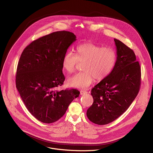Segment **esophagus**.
<instances>
[{
	"label": "esophagus",
	"mask_w": 153,
	"mask_h": 153,
	"mask_svg": "<svg viewBox=\"0 0 153 153\" xmlns=\"http://www.w3.org/2000/svg\"><path fill=\"white\" fill-rule=\"evenodd\" d=\"M80 93H81V95H84V94H87L88 92L87 91H85V90H81V91H80Z\"/></svg>",
	"instance_id": "obj_1"
}]
</instances>
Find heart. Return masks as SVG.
I'll use <instances>...</instances> for the list:
<instances>
[{
  "mask_svg": "<svg viewBox=\"0 0 153 153\" xmlns=\"http://www.w3.org/2000/svg\"><path fill=\"white\" fill-rule=\"evenodd\" d=\"M117 53L112 47H102L92 44L78 45L75 54L68 52L64 55L62 65L68 73L75 71L78 62L82 63V71L68 79L70 87L84 88L89 87L94 79L101 81L107 77L116 64Z\"/></svg>",
  "mask_w": 153,
  "mask_h": 153,
  "instance_id": "heart-1",
  "label": "heart"
}]
</instances>
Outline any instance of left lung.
<instances>
[{"label":"left lung","mask_w":153,"mask_h":153,"mask_svg":"<svg viewBox=\"0 0 153 153\" xmlns=\"http://www.w3.org/2000/svg\"><path fill=\"white\" fill-rule=\"evenodd\" d=\"M116 64L109 75L91 89L94 102L88 109V119L105 125L114 121L128 108L137 97L141 84V68L134 51L114 39Z\"/></svg>","instance_id":"left-lung-1"}]
</instances>
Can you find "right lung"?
<instances>
[{
	"mask_svg": "<svg viewBox=\"0 0 153 153\" xmlns=\"http://www.w3.org/2000/svg\"><path fill=\"white\" fill-rule=\"evenodd\" d=\"M75 41L72 32H55L33 41L21 55L16 87L26 108L44 123L60 119L80 94L76 89L56 90L65 81L62 58Z\"/></svg>",
	"mask_w": 153,
	"mask_h": 153,
	"instance_id": "add662e5",
	"label": "right lung"
}]
</instances>
